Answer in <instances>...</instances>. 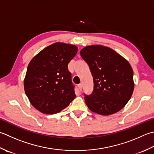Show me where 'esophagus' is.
I'll use <instances>...</instances> for the list:
<instances>
[{"label": "esophagus", "mask_w": 154, "mask_h": 154, "mask_svg": "<svg viewBox=\"0 0 154 154\" xmlns=\"http://www.w3.org/2000/svg\"><path fill=\"white\" fill-rule=\"evenodd\" d=\"M78 87H79V89L80 90V91H81V90H82V88H83V85L82 84H79V85H78Z\"/></svg>", "instance_id": "obj_1"}]
</instances>
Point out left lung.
Segmentation results:
<instances>
[{"mask_svg":"<svg viewBox=\"0 0 154 154\" xmlns=\"http://www.w3.org/2000/svg\"><path fill=\"white\" fill-rule=\"evenodd\" d=\"M93 76V91L85 94V103L93 112L109 116L121 110L134 89L131 65L115 51L101 45H91L80 51Z\"/></svg>","mask_w":154,"mask_h":154,"instance_id":"obj_1","label":"left lung"}]
</instances>
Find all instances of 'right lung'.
I'll use <instances>...</instances> for the list:
<instances>
[{
  "label": "right lung",
  "instance_id": "right-lung-1",
  "mask_svg": "<svg viewBox=\"0 0 154 154\" xmlns=\"http://www.w3.org/2000/svg\"><path fill=\"white\" fill-rule=\"evenodd\" d=\"M77 51L75 45L55 43L30 61L24 88L32 106L41 113H59L75 98L68 63Z\"/></svg>",
  "mask_w": 154,
  "mask_h": 154
}]
</instances>
